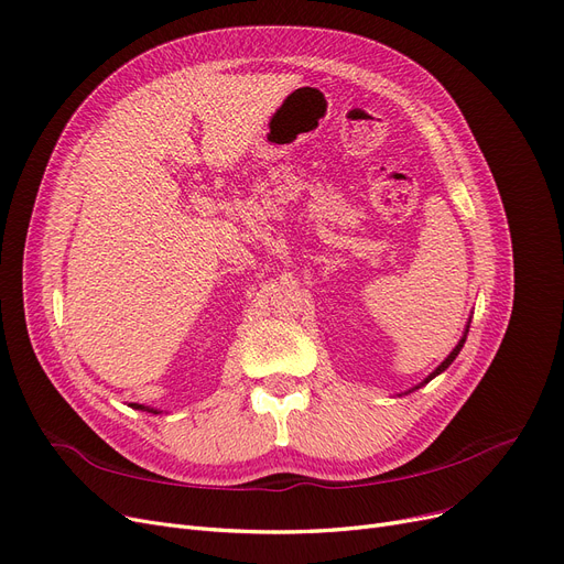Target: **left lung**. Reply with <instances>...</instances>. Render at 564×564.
I'll return each mask as SVG.
<instances>
[{
  "label": "left lung",
  "mask_w": 564,
  "mask_h": 564,
  "mask_svg": "<svg viewBox=\"0 0 564 564\" xmlns=\"http://www.w3.org/2000/svg\"><path fill=\"white\" fill-rule=\"evenodd\" d=\"M471 322V319H469ZM469 322H467V326H465V330H463V337H460V340H458V345L452 349V354H448L444 360H442V364L431 372V375H427L423 381H421V384H416L414 389H410V391H404V395H408V393H412V391H416V389H421V387H425L427 384V381H431V379H435L437 375H442L448 366H452L454 364V360H456V356L460 354V349H463V345H465V340H467V330H469ZM402 395V393H400Z\"/></svg>",
  "instance_id": "1"
}]
</instances>
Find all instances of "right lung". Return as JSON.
Listing matches in <instances>:
<instances>
[{"mask_svg": "<svg viewBox=\"0 0 564 564\" xmlns=\"http://www.w3.org/2000/svg\"><path fill=\"white\" fill-rule=\"evenodd\" d=\"M129 408H133V410H141V412H150V414H162L160 410H154V408H145V404H139V402H131Z\"/></svg>", "mask_w": 564, "mask_h": 564, "instance_id": "obj_1", "label": "right lung"}]
</instances>
